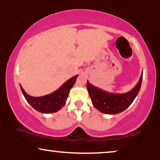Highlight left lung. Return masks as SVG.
I'll list each match as a JSON object with an SVG mask.
<instances>
[{
  "mask_svg": "<svg viewBox=\"0 0 160 160\" xmlns=\"http://www.w3.org/2000/svg\"><path fill=\"white\" fill-rule=\"evenodd\" d=\"M143 73L134 88L126 93H109L94 86L87 81V88L94 107L107 114H117L124 111L132 104L141 89Z\"/></svg>",
  "mask_w": 160,
  "mask_h": 160,
  "instance_id": "obj_1",
  "label": "left lung"
}]
</instances>
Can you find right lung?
I'll return each instance as SVG.
<instances>
[{
	"instance_id": "obj_1",
	"label": "right lung",
	"mask_w": 160,
	"mask_h": 160,
	"mask_svg": "<svg viewBox=\"0 0 160 160\" xmlns=\"http://www.w3.org/2000/svg\"><path fill=\"white\" fill-rule=\"evenodd\" d=\"M78 76L76 75L70 78L52 93L41 97H32L25 92L21 85L20 88L28 103L38 112L43 113H55L65 105L70 90L76 83Z\"/></svg>"
}]
</instances>
